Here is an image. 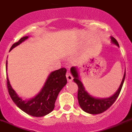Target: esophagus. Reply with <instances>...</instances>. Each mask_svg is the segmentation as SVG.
I'll return each instance as SVG.
<instances>
[{
    "label": "esophagus",
    "instance_id": "obj_1",
    "mask_svg": "<svg viewBox=\"0 0 132 132\" xmlns=\"http://www.w3.org/2000/svg\"><path fill=\"white\" fill-rule=\"evenodd\" d=\"M66 78H67V80L68 82H70V81H72V80H73V77H72L71 73L69 72H68L67 73H66Z\"/></svg>",
    "mask_w": 132,
    "mask_h": 132
}]
</instances>
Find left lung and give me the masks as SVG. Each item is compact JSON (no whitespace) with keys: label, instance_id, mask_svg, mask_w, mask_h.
I'll use <instances>...</instances> for the list:
<instances>
[{"label":"left lung","instance_id":"1","mask_svg":"<svg viewBox=\"0 0 132 132\" xmlns=\"http://www.w3.org/2000/svg\"><path fill=\"white\" fill-rule=\"evenodd\" d=\"M110 38L112 44L119 47L117 41L112 36H111ZM70 72L73 77V81L78 86L77 99L80 107L85 112L92 114H96L103 113L113 105L120 94L126 76L125 70L120 85L119 86V88L115 92V93L111 96L108 98H98L91 95L85 89V87H84L80 78L78 68L77 66H73L71 68Z\"/></svg>","mask_w":132,"mask_h":132}]
</instances>
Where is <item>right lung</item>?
Returning <instances> with one entry per match:
<instances>
[{
    "label": "right lung",
    "instance_id": "right-lung-1",
    "mask_svg": "<svg viewBox=\"0 0 132 132\" xmlns=\"http://www.w3.org/2000/svg\"><path fill=\"white\" fill-rule=\"evenodd\" d=\"M29 38V36H27L21 38L19 42L13 44L10 51ZM7 64L8 61L6 60V70ZM66 73L65 68L51 72L40 92L33 98L25 100L19 96L13 90L8 79V74H6L7 86L10 96L15 105L27 114L36 117L45 116L53 110L58 94L67 83Z\"/></svg>",
    "mask_w": 132,
    "mask_h": 132
}]
</instances>
